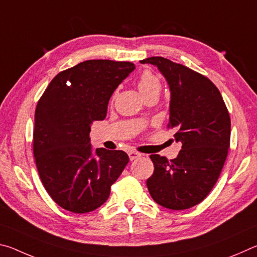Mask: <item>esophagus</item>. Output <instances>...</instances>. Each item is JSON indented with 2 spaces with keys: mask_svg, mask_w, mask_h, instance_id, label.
Masks as SVG:
<instances>
[{
  "mask_svg": "<svg viewBox=\"0 0 257 257\" xmlns=\"http://www.w3.org/2000/svg\"><path fill=\"white\" fill-rule=\"evenodd\" d=\"M141 156H142V154L138 153V152H135V151L129 152V159H130V161L136 160L138 158H141Z\"/></svg>",
  "mask_w": 257,
  "mask_h": 257,
  "instance_id": "esophagus-1",
  "label": "esophagus"
}]
</instances>
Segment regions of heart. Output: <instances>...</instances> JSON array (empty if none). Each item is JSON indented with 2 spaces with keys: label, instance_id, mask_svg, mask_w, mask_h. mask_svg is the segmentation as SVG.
<instances>
[{
  "label": "heart",
  "instance_id": "b5f03b06",
  "mask_svg": "<svg viewBox=\"0 0 257 257\" xmlns=\"http://www.w3.org/2000/svg\"><path fill=\"white\" fill-rule=\"evenodd\" d=\"M137 86L144 98L146 96H150V95H158L159 96L161 89H162L160 78L151 70H144L141 73L137 81Z\"/></svg>",
  "mask_w": 257,
  "mask_h": 257
}]
</instances>
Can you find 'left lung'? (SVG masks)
Listing matches in <instances>:
<instances>
[{"label": "left lung", "mask_w": 257, "mask_h": 257, "mask_svg": "<svg viewBox=\"0 0 257 257\" xmlns=\"http://www.w3.org/2000/svg\"><path fill=\"white\" fill-rule=\"evenodd\" d=\"M141 63L159 68L171 90L170 121L181 150L168 161L150 155L154 172L146 181L152 198L170 210H186L201 203L220 177L230 146L231 122L220 90L206 76L152 56Z\"/></svg>", "instance_id": "obj_1"}]
</instances>
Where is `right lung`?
Segmentation results:
<instances>
[{
    "mask_svg": "<svg viewBox=\"0 0 257 257\" xmlns=\"http://www.w3.org/2000/svg\"><path fill=\"white\" fill-rule=\"evenodd\" d=\"M134 69L127 61H84L59 72L37 103L35 163L47 194L64 210H96L129 162L123 151L93 153L89 132L105 118L113 92Z\"/></svg>",
    "mask_w": 257,
    "mask_h": 257,
    "instance_id": "obj_1",
    "label": "right lung"
}]
</instances>
